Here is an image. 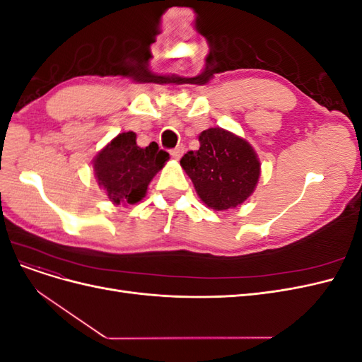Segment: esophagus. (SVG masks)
I'll use <instances>...</instances> for the list:
<instances>
[{"label": "esophagus", "mask_w": 362, "mask_h": 362, "mask_svg": "<svg viewBox=\"0 0 362 362\" xmlns=\"http://www.w3.org/2000/svg\"><path fill=\"white\" fill-rule=\"evenodd\" d=\"M184 146L182 145H178L177 148H173L172 151H170V156L175 158V160H180L181 158V156L184 154Z\"/></svg>", "instance_id": "1"}]
</instances>
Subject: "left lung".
<instances>
[{"label":"left lung","instance_id":"obj_1","mask_svg":"<svg viewBox=\"0 0 362 362\" xmlns=\"http://www.w3.org/2000/svg\"><path fill=\"white\" fill-rule=\"evenodd\" d=\"M199 144L198 151H189L181 158L199 198L217 211L245 202L259 178L255 151L222 128L202 131Z\"/></svg>","mask_w":362,"mask_h":362}]
</instances>
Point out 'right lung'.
<instances>
[{
    "label": "right lung",
    "instance_id": "1",
    "mask_svg": "<svg viewBox=\"0 0 362 362\" xmlns=\"http://www.w3.org/2000/svg\"><path fill=\"white\" fill-rule=\"evenodd\" d=\"M169 154L156 141L146 148L136 144L133 131L115 137L93 160L95 175L112 202L136 204L144 198L151 180Z\"/></svg>",
    "mask_w": 362,
    "mask_h": 362
}]
</instances>
